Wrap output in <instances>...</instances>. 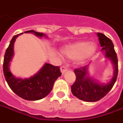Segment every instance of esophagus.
I'll use <instances>...</instances> for the list:
<instances>
[{
    "label": "esophagus",
    "mask_w": 123,
    "mask_h": 123,
    "mask_svg": "<svg viewBox=\"0 0 123 123\" xmlns=\"http://www.w3.org/2000/svg\"><path fill=\"white\" fill-rule=\"evenodd\" d=\"M60 69H61V72H62V74H64L66 71H68V68H67L66 66H62V67H61Z\"/></svg>",
    "instance_id": "34e87169"
}]
</instances>
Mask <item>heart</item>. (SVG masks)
Listing matches in <instances>:
<instances>
[{
  "mask_svg": "<svg viewBox=\"0 0 123 123\" xmlns=\"http://www.w3.org/2000/svg\"><path fill=\"white\" fill-rule=\"evenodd\" d=\"M97 46L86 41H80L65 46L62 53L65 57L75 60L78 63H82L88 60L96 52Z\"/></svg>",
  "mask_w": 123,
  "mask_h": 123,
  "instance_id": "obj_1",
  "label": "heart"
}]
</instances>
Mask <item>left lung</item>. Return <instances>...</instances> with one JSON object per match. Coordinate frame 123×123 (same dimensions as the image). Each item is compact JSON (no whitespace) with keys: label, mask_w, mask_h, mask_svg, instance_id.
Listing matches in <instances>:
<instances>
[{"label":"left lung","mask_w":123,"mask_h":123,"mask_svg":"<svg viewBox=\"0 0 123 123\" xmlns=\"http://www.w3.org/2000/svg\"><path fill=\"white\" fill-rule=\"evenodd\" d=\"M101 51L105 53L106 58L111 62L114 71L113 77L109 82L101 83L89 77L88 65L75 69L74 73L76 76L75 81L71 85V92L78 99L87 102H95L101 99L112 89L118 75V59L114 45L111 39L102 33H97Z\"/></svg>","instance_id":"left-lung-1"}]
</instances>
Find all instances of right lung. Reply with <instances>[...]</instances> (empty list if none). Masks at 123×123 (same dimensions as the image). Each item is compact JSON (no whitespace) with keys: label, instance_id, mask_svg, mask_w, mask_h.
<instances>
[{"label":"right lung","instance_id":"obj_1","mask_svg":"<svg viewBox=\"0 0 123 123\" xmlns=\"http://www.w3.org/2000/svg\"><path fill=\"white\" fill-rule=\"evenodd\" d=\"M24 33H33L36 36L46 37L43 33L29 30ZM15 35L11 40L4 57L3 72L6 81L10 88L17 95L28 101H36L43 99L52 90L55 81L62 75L59 66L46 63L40 70L29 78H17L10 72V62L14 55V43L18 36Z\"/></svg>","mask_w":123,"mask_h":123}]
</instances>
